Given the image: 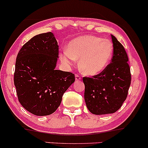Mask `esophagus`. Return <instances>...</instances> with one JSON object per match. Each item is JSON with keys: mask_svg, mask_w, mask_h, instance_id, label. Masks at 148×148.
Segmentation results:
<instances>
[{"mask_svg": "<svg viewBox=\"0 0 148 148\" xmlns=\"http://www.w3.org/2000/svg\"><path fill=\"white\" fill-rule=\"evenodd\" d=\"M79 80H81L80 76L79 75L76 74V75H75V81H77H77H79Z\"/></svg>", "mask_w": 148, "mask_h": 148, "instance_id": "obj_1", "label": "esophagus"}]
</instances>
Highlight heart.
<instances>
[{
  "label": "heart",
  "instance_id": "obj_1",
  "mask_svg": "<svg viewBox=\"0 0 148 148\" xmlns=\"http://www.w3.org/2000/svg\"><path fill=\"white\" fill-rule=\"evenodd\" d=\"M114 46L108 39L86 35L75 38L60 54V60L66 66H71L79 60L82 73L87 76L100 74L112 60Z\"/></svg>",
  "mask_w": 148,
  "mask_h": 148
}]
</instances>
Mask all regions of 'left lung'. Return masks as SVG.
<instances>
[{
	"label": "left lung",
	"mask_w": 148,
	"mask_h": 148,
	"mask_svg": "<svg viewBox=\"0 0 148 148\" xmlns=\"http://www.w3.org/2000/svg\"><path fill=\"white\" fill-rule=\"evenodd\" d=\"M114 52L111 62L97 75L83 78L84 99L92 114H112L121 108L128 94L131 76L124 47L111 35Z\"/></svg>",
	"instance_id": "left-lung-1"
}]
</instances>
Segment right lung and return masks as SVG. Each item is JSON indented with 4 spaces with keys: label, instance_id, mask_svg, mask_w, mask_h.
I'll return each instance as SVG.
<instances>
[{
    "label": "right lung",
    "instance_id": "1",
    "mask_svg": "<svg viewBox=\"0 0 148 148\" xmlns=\"http://www.w3.org/2000/svg\"><path fill=\"white\" fill-rule=\"evenodd\" d=\"M58 58V42L52 32L31 38L17 54L14 84L18 100L36 116L55 112L75 82L73 73L55 69Z\"/></svg>",
    "mask_w": 148,
    "mask_h": 148
}]
</instances>
